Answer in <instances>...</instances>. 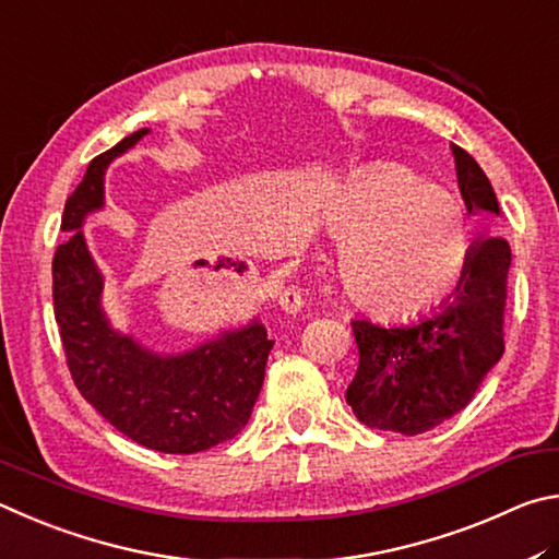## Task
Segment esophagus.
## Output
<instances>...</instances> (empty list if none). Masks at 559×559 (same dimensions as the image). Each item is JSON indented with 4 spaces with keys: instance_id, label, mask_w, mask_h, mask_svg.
I'll return each instance as SVG.
<instances>
[{
    "instance_id": "esophagus-1",
    "label": "esophagus",
    "mask_w": 559,
    "mask_h": 559,
    "mask_svg": "<svg viewBox=\"0 0 559 559\" xmlns=\"http://www.w3.org/2000/svg\"><path fill=\"white\" fill-rule=\"evenodd\" d=\"M280 305H282V309L289 311V314H297V311L301 309V305H305V301H301L299 289L289 287V289H285V292H282V295H280Z\"/></svg>"
}]
</instances>
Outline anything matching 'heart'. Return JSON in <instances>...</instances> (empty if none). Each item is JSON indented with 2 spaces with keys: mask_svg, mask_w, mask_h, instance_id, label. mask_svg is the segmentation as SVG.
Instances as JSON below:
<instances>
[{
  "mask_svg": "<svg viewBox=\"0 0 559 559\" xmlns=\"http://www.w3.org/2000/svg\"><path fill=\"white\" fill-rule=\"evenodd\" d=\"M336 274L360 309L409 319L462 285L474 258V225L462 199L409 166L356 174L331 203Z\"/></svg>",
  "mask_w": 559,
  "mask_h": 559,
  "instance_id": "heart-1",
  "label": "heart"
}]
</instances>
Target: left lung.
<instances>
[{
  "label": "left lung",
  "instance_id": "obj_1",
  "mask_svg": "<svg viewBox=\"0 0 559 559\" xmlns=\"http://www.w3.org/2000/svg\"><path fill=\"white\" fill-rule=\"evenodd\" d=\"M452 152L466 211L501 213L493 186L474 156L456 144ZM508 267L511 245L503 235H486L474 242L462 285L432 317L400 326L350 321L360 360L346 403L360 423L413 437L472 403L506 350Z\"/></svg>",
  "mask_w": 559,
  "mask_h": 559
}]
</instances>
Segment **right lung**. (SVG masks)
<instances>
[{"instance_id": "add662e5", "label": "right lung", "mask_w": 559, "mask_h": 559, "mask_svg": "<svg viewBox=\"0 0 559 559\" xmlns=\"http://www.w3.org/2000/svg\"><path fill=\"white\" fill-rule=\"evenodd\" d=\"M144 134H127L97 154L68 195L61 228L71 235L53 254V314L78 393L117 432L154 452L195 454L248 425L274 341L254 321L189 354L162 358L107 324L103 277L78 228L87 211L103 205L105 166Z\"/></svg>"}]
</instances>
